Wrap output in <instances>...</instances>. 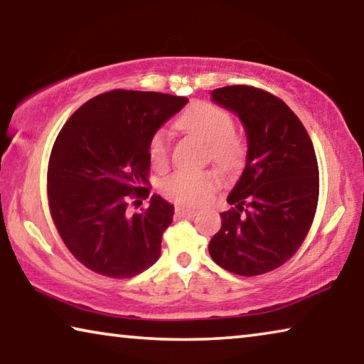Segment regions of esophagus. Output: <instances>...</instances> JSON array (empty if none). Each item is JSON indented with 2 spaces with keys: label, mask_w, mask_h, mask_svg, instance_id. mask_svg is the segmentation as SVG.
Here are the masks:
<instances>
[{
  "label": "esophagus",
  "mask_w": 364,
  "mask_h": 364,
  "mask_svg": "<svg viewBox=\"0 0 364 364\" xmlns=\"http://www.w3.org/2000/svg\"><path fill=\"white\" fill-rule=\"evenodd\" d=\"M175 213H176V217H180V218H194L196 217L194 210H189V208H184L180 205L175 208Z\"/></svg>",
  "instance_id": "esophagus-1"
}]
</instances>
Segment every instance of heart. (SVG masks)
Returning a JSON list of instances; mask_svg holds the SVG:
<instances>
[{"instance_id": "obj_1", "label": "heart", "mask_w": 364, "mask_h": 364, "mask_svg": "<svg viewBox=\"0 0 364 364\" xmlns=\"http://www.w3.org/2000/svg\"><path fill=\"white\" fill-rule=\"evenodd\" d=\"M184 132L196 134L208 146L207 156L221 168H236L244 159V143L232 130V119L225 109L212 102L199 101L184 110L178 119ZM149 159L156 168L168 164V134L162 128L154 132L147 144ZM220 183L215 170H175L160 183V193L168 200L184 207H199L212 196Z\"/></svg>"}]
</instances>
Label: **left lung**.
Returning a JSON list of instances; mask_svg holds the SVG:
<instances>
[{
	"mask_svg": "<svg viewBox=\"0 0 364 364\" xmlns=\"http://www.w3.org/2000/svg\"><path fill=\"white\" fill-rule=\"evenodd\" d=\"M239 115L247 133V164L220 213L208 244L213 262L239 276L269 273L305 241L319 197L315 147L304 123L278 96L250 85L212 91Z\"/></svg>",
	"mask_w": 364,
	"mask_h": 364,
	"instance_id": "1",
	"label": "left lung"
}]
</instances>
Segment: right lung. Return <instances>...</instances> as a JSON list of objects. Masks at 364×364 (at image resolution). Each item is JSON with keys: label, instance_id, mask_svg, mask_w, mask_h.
Instances as JSON below:
<instances>
[{"label": "right lung", "instance_id": "add662e5", "mask_svg": "<svg viewBox=\"0 0 364 364\" xmlns=\"http://www.w3.org/2000/svg\"><path fill=\"white\" fill-rule=\"evenodd\" d=\"M188 97L112 90L86 101L54 141L48 162L49 213L65 247L86 268L133 278L160 257L173 205L151 196L147 144Z\"/></svg>", "mask_w": 364, "mask_h": 364}]
</instances>
